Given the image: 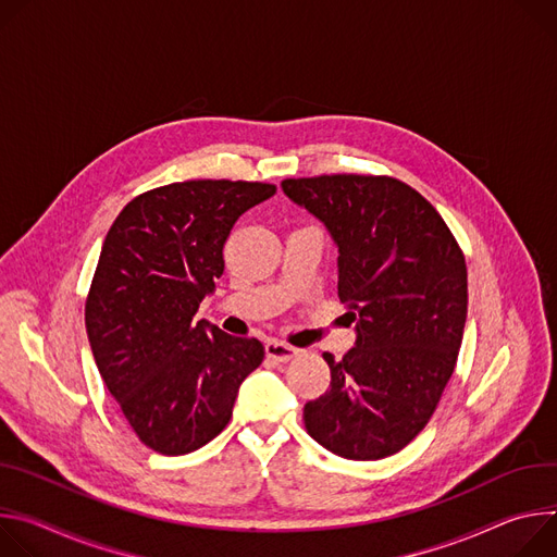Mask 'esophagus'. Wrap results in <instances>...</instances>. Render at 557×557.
<instances>
[{
    "label": "esophagus",
    "instance_id": "obj_1",
    "mask_svg": "<svg viewBox=\"0 0 557 557\" xmlns=\"http://www.w3.org/2000/svg\"><path fill=\"white\" fill-rule=\"evenodd\" d=\"M300 354V349L287 345V343H281V341H270L265 345V356L268 360L272 362H289L292 358H296Z\"/></svg>",
    "mask_w": 557,
    "mask_h": 557
}]
</instances>
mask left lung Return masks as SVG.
<instances>
[{"instance_id": "left-lung-1", "label": "left lung", "mask_w": 557, "mask_h": 557, "mask_svg": "<svg viewBox=\"0 0 557 557\" xmlns=\"http://www.w3.org/2000/svg\"><path fill=\"white\" fill-rule=\"evenodd\" d=\"M283 193L338 245V298L356 345L330 364V389L302 409L305 429L347 460L407 447L454 374L467 321V265L443 216L392 176L285 178Z\"/></svg>"}]
</instances>
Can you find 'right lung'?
<instances>
[{
    "instance_id": "obj_1",
    "label": "right lung",
    "mask_w": 557,
    "mask_h": 557,
    "mask_svg": "<svg viewBox=\"0 0 557 557\" xmlns=\"http://www.w3.org/2000/svg\"><path fill=\"white\" fill-rule=\"evenodd\" d=\"M274 193L250 181L170 183L133 199L106 234L86 300L90 349L139 441L163 456L219 436L240 383L263 362L257 338L195 314L223 274L236 219Z\"/></svg>"
}]
</instances>
